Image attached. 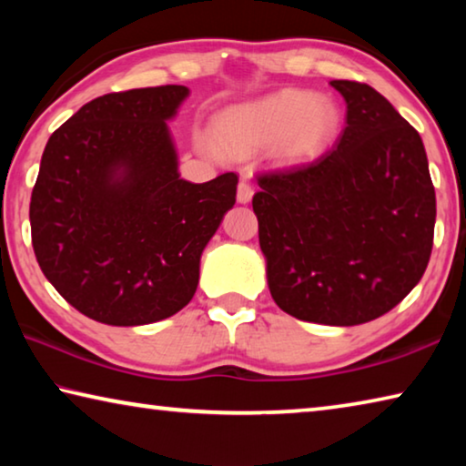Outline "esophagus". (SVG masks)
Here are the masks:
<instances>
[{
	"mask_svg": "<svg viewBox=\"0 0 466 466\" xmlns=\"http://www.w3.org/2000/svg\"><path fill=\"white\" fill-rule=\"evenodd\" d=\"M252 193H255V188H252V185L248 183V180H240L238 185V201L240 203H248L252 199Z\"/></svg>",
	"mask_w": 466,
	"mask_h": 466,
	"instance_id": "obj_1",
	"label": "esophagus"
}]
</instances>
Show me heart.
Returning a JSON list of instances; mask_svg holds the SVG:
<instances>
[{"instance_id": "b5f03b06", "label": "heart", "mask_w": 466, "mask_h": 466, "mask_svg": "<svg viewBox=\"0 0 466 466\" xmlns=\"http://www.w3.org/2000/svg\"><path fill=\"white\" fill-rule=\"evenodd\" d=\"M341 113L329 96L306 90H281L252 105L219 115L216 139L228 154H248L275 141L283 162L319 157L339 133Z\"/></svg>"}]
</instances>
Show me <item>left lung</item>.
Returning a JSON list of instances; mask_svg holds the SVG:
<instances>
[{"label":"left lung","mask_w":466,"mask_h":466,"mask_svg":"<svg viewBox=\"0 0 466 466\" xmlns=\"http://www.w3.org/2000/svg\"><path fill=\"white\" fill-rule=\"evenodd\" d=\"M347 105L333 149L257 175L252 209L283 312L353 327L392 310L430 263L436 224L423 141L380 92L333 80Z\"/></svg>","instance_id":"8db88e82"}]
</instances>
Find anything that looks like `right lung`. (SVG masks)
<instances>
[{
	"instance_id": "1",
	"label": "right lung",
	"mask_w": 466,
	"mask_h": 466,
	"mask_svg": "<svg viewBox=\"0 0 466 466\" xmlns=\"http://www.w3.org/2000/svg\"><path fill=\"white\" fill-rule=\"evenodd\" d=\"M185 86L90 100L46 141L30 197L36 261L86 317L149 325L191 302L199 258L236 203V172L178 175L167 119Z\"/></svg>"
}]
</instances>
